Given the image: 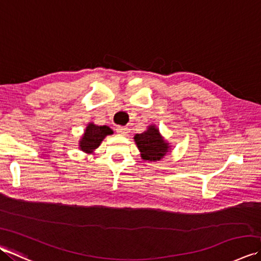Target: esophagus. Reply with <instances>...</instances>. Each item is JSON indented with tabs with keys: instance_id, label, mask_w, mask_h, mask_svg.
Listing matches in <instances>:
<instances>
[{
	"instance_id": "obj_1",
	"label": "esophagus",
	"mask_w": 261,
	"mask_h": 261,
	"mask_svg": "<svg viewBox=\"0 0 261 261\" xmlns=\"http://www.w3.org/2000/svg\"><path fill=\"white\" fill-rule=\"evenodd\" d=\"M116 132H118V134H120V135L125 136V135L129 134V129H127L126 126L119 125V126H116Z\"/></svg>"
}]
</instances>
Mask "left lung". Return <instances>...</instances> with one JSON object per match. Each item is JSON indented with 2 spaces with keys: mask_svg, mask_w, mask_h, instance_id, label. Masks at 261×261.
Segmentation results:
<instances>
[{
  "mask_svg": "<svg viewBox=\"0 0 261 261\" xmlns=\"http://www.w3.org/2000/svg\"><path fill=\"white\" fill-rule=\"evenodd\" d=\"M135 141L141 151V157L146 160H160L168 150L167 143L163 140L159 131L153 125L149 126L143 134L136 135Z\"/></svg>",
  "mask_w": 261,
  "mask_h": 261,
  "instance_id": "left-lung-1",
  "label": "left lung"
}]
</instances>
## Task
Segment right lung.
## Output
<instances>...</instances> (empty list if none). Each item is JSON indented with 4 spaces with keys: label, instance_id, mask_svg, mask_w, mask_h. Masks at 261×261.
I'll return each mask as SVG.
<instances>
[{
    "label": "right lung",
    "instance_id": "right-lung-1",
    "mask_svg": "<svg viewBox=\"0 0 261 261\" xmlns=\"http://www.w3.org/2000/svg\"><path fill=\"white\" fill-rule=\"evenodd\" d=\"M113 134V131L110 129L107 125H95V124H88L86 127V131L84 134V137L82 138L81 141V148L83 151L91 152L93 149H95L99 146V143L105 138V136Z\"/></svg>",
    "mask_w": 261,
    "mask_h": 261
}]
</instances>
